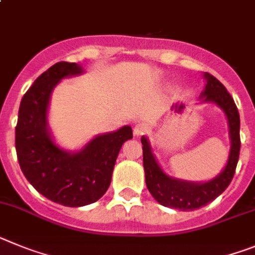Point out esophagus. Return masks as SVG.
<instances>
[{"instance_id":"esophagus-1","label":"esophagus","mask_w":255,"mask_h":255,"mask_svg":"<svg viewBox=\"0 0 255 255\" xmlns=\"http://www.w3.org/2000/svg\"><path fill=\"white\" fill-rule=\"evenodd\" d=\"M147 132H149V125L147 123H138L133 129V133L136 136H142V134L147 133Z\"/></svg>"}]
</instances>
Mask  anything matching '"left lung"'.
<instances>
[{
	"mask_svg": "<svg viewBox=\"0 0 255 255\" xmlns=\"http://www.w3.org/2000/svg\"><path fill=\"white\" fill-rule=\"evenodd\" d=\"M207 78L204 92L201 94L203 101H212L220 106L229 119L231 151L229 161L221 174L205 183H192L174 180L161 170L155 160L146 137H141L142 142L143 168H145L146 186L150 194L161 205L180 210H195L213 201L225 191L234 178L235 170L240 154V115L234 99L216 77L205 73Z\"/></svg>",
	"mask_w": 255,
	"mask_h": 255,
	"instance_id": "1",
	"label": "left lung"
}]
</instances>
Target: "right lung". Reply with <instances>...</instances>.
<instances>
[{"instance_id": "right-lung-1", "label": "right lung", "mask_w": 255, "mask_h": 255, "mask_svg": "<svg viewBox=\"0 0 255 255\" xmlns=\"http://www.w3.org/2000/svg\"><path fill=\"white\" fill-rule=\"evenodd\" d=\"M81 73V65L66 61L42 73L21 99L15 128L17 160L25 178L39 194L65 207L88 205L105 194L119 150L133 136L126 126L95 137L75 154L55 145L47 129L50 95L60 79Z\"/></svg>"}]
</instances>
